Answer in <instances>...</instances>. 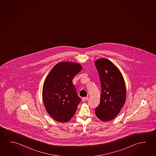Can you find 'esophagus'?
I'll return each mask as SVG.
<instances>
[{
  "label": "esophagus",
  "mask_w": 156,
  "mask_h": 156,
  "mask_svg": "<svg viewBox=\"0 0 156 156\" xmlns=\"http://www.w3.org/2000/svg\"><path fill=\"white\" fill-rule=\"evenodd\" d=\"M87 99H88L87 97H83V98H82V101L83 102H85V101H87Z\"/></svg>",
  "instance_id": "1"
}]
</instances>
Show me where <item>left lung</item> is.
Instances as JSON below:
<instances>
[{"mask_svg":"<svg viewBox=\"0 0 156 156\" xmlns=\"http://www.w3.org/2000/svg\"><path fill=\"white\" fill-rule=\"evenodd\" d=\"M99 74L102 92L95 114L102 121L118 116L126 102V87L122 74L109 60L102 58L94 62Z\"/></svg>","mask_w":156,"mask_h":156,"instance_id":"8db88e82","label":"left lung"}]
</instances>
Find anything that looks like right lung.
Listing matches in <instances>:
<instances>
[{
	"label": "right lung",
	"instance_id": "1",
	"mask_svg": "<svg viewBox=\"0 0 156 156\" xmlns=\"http://www.w3.org/2000/svg\"><path fill=\"white\" fill-rule=\"evenodd\" d=\"M82 69L76 62H60L46 77L42 89L43 102L49 115L57 122H68L77 110L81 100L72 80Z\"/></svg>",
	"mask_w": 156,
	"mask_h": 156
}]
</instances>
